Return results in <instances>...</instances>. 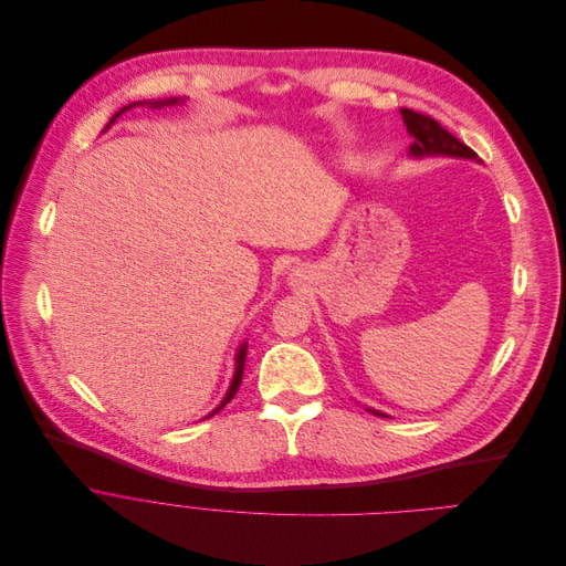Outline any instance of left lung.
<instances>
[{"label": "left lung", "instance_id": "left-lung-1", "mask_svg": "<svg viewBox=\"0 0 566 566\" xmlns=\"http://www.w3.org/2000/svg\"><path fill=\"white\" fill-rule=\"evenodd\" d=\"M401 118L406 123L408 134L415 138L410 145V156L423 158V156H453V158H469L478 160V154L467 147L462 140H458L453 134L446 132L434 118L426 116V113L412 111V108H401ZM377 417H386L379 410L368 408Z\"/></svg>", "mask_w": 566, "mask_h": 566}]
</instances>
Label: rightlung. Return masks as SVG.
<instances>
[{
	"mask_svg": "<svg viewBox=\"0 0 566 566\" xmlns=\"http://www.w3.org/2000/svg\"><path fill=\"white\" fill-rule=\"evenodd\" d=\"M178 102H182V99H178V97H171V99H158V102H147L149 106H154V108H158V106H165V104H178ZM136 104H143V102H134V104H129V106H125V108H120L116 116L111 118V123L106 125V127H111L113 123H116V118L120 116L123 111H127V108H132V106H136ZM245 357H248V344H243L241 348H239V353H237V373H234V379H232V386H230V390H228V395H224V399L220 401V406L211 412V415H216L218 410H222L224 406H228L232 399H234V395H237V390H239V386H241V381H243V370H245ZM211 415H207V417H211Z\"/></svg>",
	"mask_w": 566,
	"mask_h": 566,
	"instance_id": "right-lung-1",
	"label": "right lung"
}]
</instances>
